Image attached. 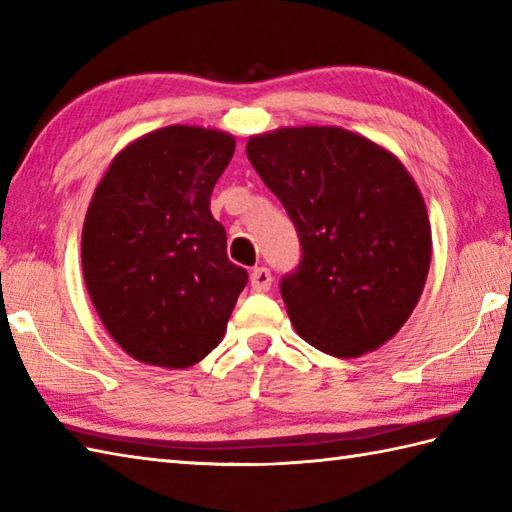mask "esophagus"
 <instances>
[{
	"label": "esophagus",
	"instance_id": "1",
	"mask_svg": "<svg viewBox=\"0 0 512 512\" xmlns=\"http://www.w3.org/2000/svg\"><path fill=\"white\" fill-rule=\"evenodd\" d=\"M250 286H253L255 292H268L270 286H273V275H270L268 268H255L250 273Z\"/></svg>",
	"mask_w": 512,
	"mask_h": 512
}]
</instances>
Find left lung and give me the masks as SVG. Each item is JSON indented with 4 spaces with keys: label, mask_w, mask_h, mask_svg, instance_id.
<instances>
[{
    "label": "left lung",
    "mask_w": 512,
    "mask_h": 512,
    "mask_svg": "<svg viewBox=\"0 0 512 512\" xmlns=\"http://www.w3.org/2000/svg\"><path fill=\"white\" fill-rule=\"evenodd\" d=\"M246 154L299 233L301 264L281 279L297 334L336 358L385 345L429 275L431 224L416 180L343 127H279L250 136Z\"/></svg>",
    "instance_id": "left-lung-1"
}]
</instances>
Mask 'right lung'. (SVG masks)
Masks as SVG:
<instances>
[{"mask_svg":"<svg viewBox=\"0 0 512 512\" xmlns=\"http://www.w3.org/2000/svg\"><path fill=\"white\" fill-rule=\"evenodd\" d=\"M233 151L220 129L169 125L118 151L96 184L81 237L85 288L140 363L184 369L224 339L248 281L211 215Z\"/></svg>","mask_w":512,"mask_h":512,"instance_id":"obj_1","label":"right lung"}]
</instances>
